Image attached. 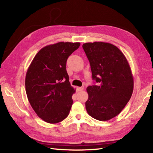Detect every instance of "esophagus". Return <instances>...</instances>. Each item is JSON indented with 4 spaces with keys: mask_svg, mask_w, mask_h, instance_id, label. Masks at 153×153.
Instances as JSON below:
<instances>
[{
    "mask_svg": "<svg viewBox=\"0 0 153 153\" xmlns=\"http://www.w3.org/2000/svg\"><path fill=\"white\" fill-rule=\"evenodd\" d=\"M83 87H77V88H76L77 92L82 91H83Z\"/></svg>",
    "mask_w": 153,
    "mask_h": 153,
    "instance_id": "esophagus-1",
    "label": "esophagus"
}]
</instances>
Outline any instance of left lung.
<instances>
[{"mask_svg":"<svg viewBox=\"0 0 153 153\" xmlns=\"http://www.w3.org/2000/svg\"><path fill=\"white\" fill-rule=\"evenodd\" d=\"M82 47L92 78L97 83L87 88V112L97 120L107 121L119 114L131 98L134 90L131 68L124 54L112 44L94 42Z\"/></svg>","mask_w":153,"mask_h":153,"instance_id":"8db88e82","label":"left lung"}]
</instances>
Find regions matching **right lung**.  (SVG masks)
I'll list each match as a JSON object with an SVG mask.
<instances>
[{
    "label": "right lung",
    "mask_w": 153,
    "mask_h": 153,
    "mask_svg": "<svg viewBox=\"0 0 153 153\" xmlns=\"http://www.w3.org/2000/svg\"><path fill=\"white\" fill-rule=\"evenodd\" d=\"M79 46V43L70 42L47 45L28 68L25 82L28 100L37 116L47 123L60 122L69 114L76 91L70 85L66 65Z\"/></svg>",
    "instance_id": "add662e5"
}]
</instances>
